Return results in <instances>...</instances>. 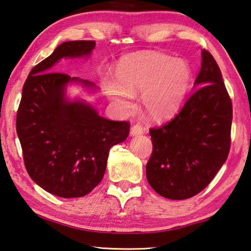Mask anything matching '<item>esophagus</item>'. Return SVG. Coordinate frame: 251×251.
<instances>
[{
    "instance_id": "esophagus-1",
    "label": "esophagus",
    "mask_w": 251,
    "mask_h": 251,
    "mask_svg": "<svg viewBox=\"0 0 251 251\" xmlns=\"http://www.w3.org/2000/svg\"><path fill=\"white\" fill-rule=\"evenodd\" d=\"M145 133V128H143V126H140V125H134V126H131V128H130V136H140V135H143Z\"/></svg>"
}]
</instances>
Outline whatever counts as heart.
<instances>
[{
	"mask_svg": "<svg viewBox=\"0 0 251 251\" xmlns=\"http://www.w3.org/2000/svg\"><path fill=\"white\" fill-rule=\"evenodd\" d=\"M192 69L183 59L146 51L123 59L118 79L105 82L106 94L120 110L134 107V94L141 92V105L154 121H166L179 112L188 95Z\"/></svg>",
	"mask_w": 251,
	"mask_h": 251,
	"instance_id": "1",
	"label": "heart"
}]
</instances>
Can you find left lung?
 Segmentation results:
<instances>
[{
    "mask_svg": "<svg viewBox=\"0 0 251 251\" xmlns=\"http://www.w3.org/2000/svg\"><path fill=\"white\" fill-rule=\"evenodd\" d=\"M198 88L179 114L150 129L152 153L146 166L151 188L170 200L190 199L209 184L228 157L233 105L215 59L202 50Z\"/></svg>",
    "mask_w": 251,
    "mask_h": 251,
    "instance_id": "8db88e82",
    "label": "left lung"
}]
</instances>
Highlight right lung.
Wrapping results in <instances>:
<instances>
[{
  "mask_svg": "<svg viewBox=\"0 0 251 251\" xmlns=\"http://www.w3.org/2000/svg\"><path fill=\"white\" fill-rule=\"evenodd\" d=\"M93 40L59 45L29 72L23 86L16 131L26 170L36 184L57 197L81 198L103 179L108 152L129 134L128 122L110 121L82 99L70 100L67 88L93 82L54 71L62 58H89Z\"/></svg>",
  "mask_w": 251,
  "mask_h": 251,
  "instance_id": "1",
  "label": "right lung"
}]
</instances>
